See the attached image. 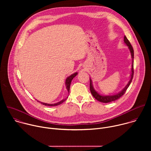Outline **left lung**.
I'll use <instances>...</instances> for the list:
<instances>
[{
	"mask_svg": "<svg viewBox=\"0 0 151 151\" xmlns=\"http://www.w3.org/2000/svg\"><path fill=\"white\" fill-rule=\"evenodd\" d=\"M124 41L125 42V44L128 47L129 50H130V51L131 52V55H132V73H131V76H130V81H128V83L127 84V85L124 88V89L120 91L119 93H117L115 95H111V96H102L100 94H99L93 88V83H92V80L91 79H90V91L92 94V95L93 96V97L98 101L102 102V103H109V102H112L114 101H115L116 100H118V99H119L121 97H122L124 93H125L126 90H127V88H128L129 86H130L133 78V75H134V69H133V63H134V50L133 48L130 44V42H129V40L127 39V38L125 36H124Z\"/></svg>",
	"mask_w": 151,
	"mask_h": 151,
	"instance_id": "left-lung-1",
	"label": "left lung"
}]
</instances>
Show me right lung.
<instances>
[{
  "mask_svg": "<svg viewBox=\"0 0 151 151\" xmlns=\"http://www.w3.org/2000/svg\"><path fill=\"white\" fill-rule=\"evenodd\" d=\"M78 73L77 72H75L73 74L71 75L70 76L68 77L67 79H66V82H65V84H66V89L68 91L69 93V90H70V83H71V82H72V80L73 79L74 77H75L76 75H77ZM66 100V99H63L62 100H61L60 101L58 102V103H54V104H48V103H42L41 102V103L43 104V105H45V106H57V105H59L61 103H63L64 101H65ZM37 101H39L37 100ZM40 102V101H39Z\"/></svg>",
  "mask_w": 151,
  "mask_h": 151,
  "instance_id": "obj_1",
  "label": "right lung"
}]
</instances>
